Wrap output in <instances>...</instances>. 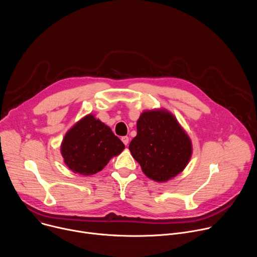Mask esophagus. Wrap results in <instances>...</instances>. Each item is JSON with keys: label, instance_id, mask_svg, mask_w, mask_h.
I'll list each match as a JSON object with an SVG mask.
<instances>
[{"label": "esophagus", "instance_id": "esophagus-1", "mask_svg": "<svg viewBox=\"0 0 257 257\" xmlns=\"http://www.w3.org/2000/svg\"><path fill=\"white\" fill-rule=\"evenodd\" d=\"M121 140L123 141V143H124L125 145H127V144L129 143V137H128V136H123V137L121 138Z\"/></svg>", "mask_w": 257, "mask_h": 257}]
</instances>
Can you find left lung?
I'll list each match as a JSON object with an SVG mask.
<instances>
[{
  "label": "left lung",
  "mask_w": 257,
  "mask_h": 257,
  "mask_svg": "<svg viewBox=\"0 0 257 257\" xmlns=\"http://www.w3.org/2000/svg\"><path fill=\"white\" fill-rule=\"evenodd\" d=\"M129 150L150 179L167 182L188 165L192 143L173 114L152 109L140 115Z\"/></svg>",
  "instance_id": "obj_1"
}]
</instances>
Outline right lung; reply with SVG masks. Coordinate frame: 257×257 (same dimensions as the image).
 Returning <instances> with one entry per match:
<instances>
[{
  "mask_svg": "<svg viewBox=\"0 0 257 257\" xmlns=\"http://www.w3.org/2000/svg\"><path fill=\"white\" fill-rule=\"evenodd\" d=\"M124 149V143L111 128L89 114L66 133L61 154L73 173L89 176L101 171Z\"/></svg>",
  "mask_w": 257,
  "mask_h": 257,
  "instance_id": "obj_1",
  "label": "right lung"
}]
</instances>
